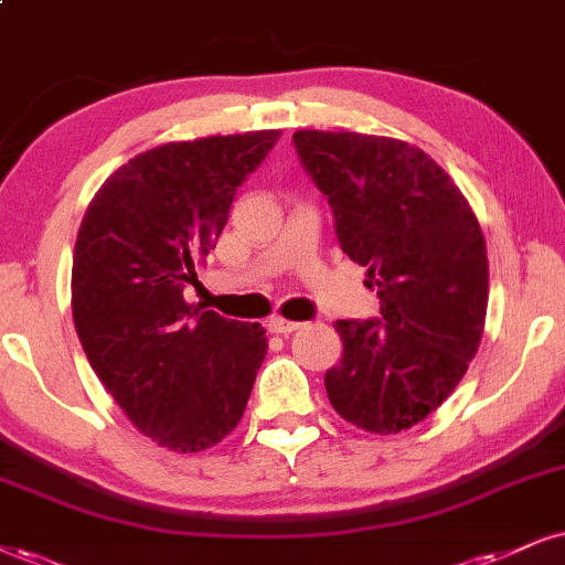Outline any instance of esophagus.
Returning a JSON list of instances; mask_svg holds the SVG:
<instances>
[{
	"instance_id": "34e87169",
	"label": "esophagus",
	"mask_w": 565,
	"mask_h": 565,
	"mask_svg": "<svg viewBox=\"0 0 565 565\" xmlns=\"http://www.w3.org/2000/svg\"><path fill=\"white\" fill-rule=\"evenodd\" d=\"M267 327H269V332H277V335H290V332L301 330V322H290V319L271 317Z\"/></svg>"
}]
</instances>
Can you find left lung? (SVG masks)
I'll use <instances>...</instances> for the list:
<instances>
[{"label":"left lung","instance_id":"8db88e82","mask_svg":"<svg viewBox=\"0 0 565 565\" xmlns=\"http://www.w3.org/2000/svg\"><path fill=\"white\" fill-rule=\"evenodd\" d=\"M298 162L366 267L380 317L338 319L343 359L324 387L345 422L390 435L427 419L475 359L487 315V248L440 164L385 136L294 134Z\"/></svg>","mask_w":565,"mask_h":565}]
</instances>
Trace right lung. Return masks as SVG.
Here are the masks:
<instances>
[{
  "label": "right lung",
  "instance_id": "obj_1",
  "mask_svg": "<svg viewBox=\"0 0 565 565\" xmlns=\"http://www.w3.org/2000/svg\"><path fill=\"white\" fill-rule=\"evenodd\" d=\"M280 130L164 143L99 188L73 254V319L88 364L128 419L199 452L238 427L267 356L262 324L185 303L235 193Z\"/></svg>",
  "mask_w": 565,
  "mask_h": 565
}]
</instances>
